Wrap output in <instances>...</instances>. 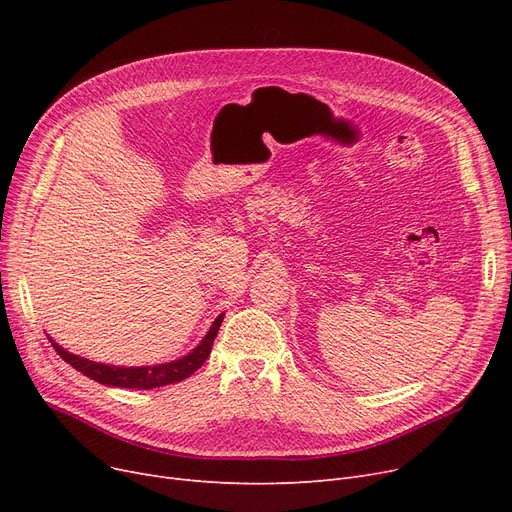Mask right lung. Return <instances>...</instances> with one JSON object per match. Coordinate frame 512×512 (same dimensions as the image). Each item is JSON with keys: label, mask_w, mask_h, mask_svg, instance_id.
<instances>
[{"label": "right lung", "mask_w": 512, "mask_h": 512, "mask_svg": "<svg viewBox=\"0 0 512 512\" xmlns=\"http://www.w3.org/2000/svg\"><path fill=\"white\" fill-rule=\"evenodd\" d=\"M224 321V313L218 315V319L213 321L209 332L205 334V338L201 340V344H197V348H193L191 353L184 355L182 359H176L172 363H161V365H149V367H118V365H105V363H95L89 359H83L78 355L68 353L66 348H62L58 342H51V346L56 348V353L70 363L76 371L85 373L87 378L105 384V386H116V388H139V390H151V388H159V386H168L174 382H182L186 380L188 375L195 373L209 357L211 346L215 336H218V330Z\"/></svg>", "instance_id": "1"}]
</instances>
